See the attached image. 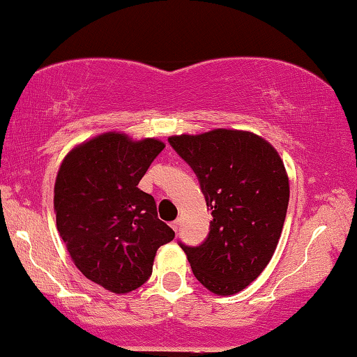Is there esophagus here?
Instances as JSON below:
<instances>
[{
	"label": "esophagus",
	"instance_id": "esophagus-1",
	"mask_svg": "<svg viewBox=\"0 0 357 357\" xmlns=\"http://www.w3.org/2000/svg\"><path fill=\"white\" fill-rule=\"evenodd\" d=\"M178 225H180V223H178V221H177V220H175V221H172V223H171V225H169V226H171V227H172V229H174L175 232H177V231H178Z\"/></svg>",
	"mask_w": 357,
	"mask_h": 357
}]
</instances>
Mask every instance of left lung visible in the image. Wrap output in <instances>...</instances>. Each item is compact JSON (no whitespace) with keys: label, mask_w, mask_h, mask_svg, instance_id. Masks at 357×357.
Instances as JSON below:
<instances>
[{"label":"left lung","mask_w":357,"mask_h":357,"mask_svg":"<svg viewBox=\"0 0 357 357\" xmlns=\"http://www.w3.org/2000/svg\"><path fill=\"white\" fill-rule=\"evenodd\" d=\"M197 175L212 210L207 241L180 243L195 277L217 296H232L271 262L289 202V178L278 151L250 131L217 130L169 137Z\"/></svg>","instance_id":"obj_1"}]
</instances>
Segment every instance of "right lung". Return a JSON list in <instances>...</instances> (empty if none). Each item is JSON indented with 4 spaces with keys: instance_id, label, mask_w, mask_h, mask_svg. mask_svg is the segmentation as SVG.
Wrapping results in <instances>:
<instances>
[{
    "instance_id": "right-lung-1",
    "label": "right lung",
    "mask_w": 357,
    "mask_h": 357,
    "mask_svg": "<svg viewBox=\"0 0 357 357\" xmlns=\"http://www.w3.org/2000/svg\"><path fill=\"white\" fill-rule=\"evenodd\" d=\"M165 147L109 131L75 145L58 169L56 229L75 267L110 293L147 282L158 248L175 236L158 218L153 196L137 186Z\"/></svg>"
}]
</instances>
